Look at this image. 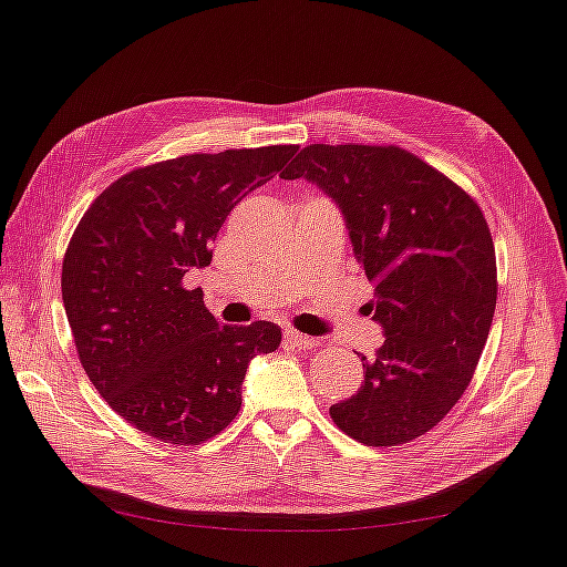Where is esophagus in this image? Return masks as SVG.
<instances>
[{
    "mask_svg": "<svg viewBox=\"0 0 567 567\" xmlns=\"http://www.w3.org/2000/svg\"><path fill=\"white\" fill-rule=\"evenodd\" d=\"M285 341L290 343V347H297V349H315L317 343H319L317 339L299 334V331H295V329H287V331H285Z\"/></svg>",
    "mask_w": 567,
    "mask_h": 567,
    "instance_id": "obj_1",
    "label": "esophagus"
}]
</instances>
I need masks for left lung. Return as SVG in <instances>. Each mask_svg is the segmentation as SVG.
I'll list each match as a JSON object with an SVG mask.
<instances>
[{
    "instance_id": "1",
    "label": "left lung",
    "mask_w": 567,
    "mask_h": 567,
    "mask_svg": "<svg viewBox=\"0 0 567 567\" xmlns=\"http://www.w3.org/2000/svg\"><path fill=\"white\" fill-rule=\"evenodd\" d=\"M299 176L341 208L385 337L329 415L363 445H403L450 413L480 363L496 307L489 226L462 186L395 144H307L282 172Z\"/></svg>"
}]
</instances>
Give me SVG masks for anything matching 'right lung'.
<instances>
[{
	"label": "right lung",
	"instance_id": "1",
	"mask_svg": "<svg viewBox=\"0 0 567 567\" xmlns=\"http://www.w3.org/2000/svg\"><path fill=\"white\" fill-rule=\"evenodd\" d=\"M297 144L184 154L120 176L75 226L61 292L78 359L105 403L169 445L233 423L250 359L282 341L272 321L218 324L184 275L210 265L233 206L268 184Z\"/></svg>",
	"mask_w": 567,
	"mask_h": 567
}]
</instances>
